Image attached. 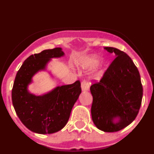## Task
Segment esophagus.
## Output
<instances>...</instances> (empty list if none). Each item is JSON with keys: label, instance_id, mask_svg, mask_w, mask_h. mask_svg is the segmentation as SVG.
Instances as JSON below:
<instances>
[{"label": "esophagus", "instance_id": "esophagus-1", "mask_svg": "<svg viewBox=\"0 0 154 154\" xmlns=\"http://www.w3.org/2000/svg\"><path fill=\"white\" fill-rule=\"evenodd\" d=\"M81 88L82 91H88L89 88V85L88 83V82L85 81V80H83V81L81 82Z\"/></svg>", "mask_w": 154, "mask_h": 154}]
</instances>
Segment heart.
<instances>
[{
	"label": "heart",
	"mask_w": 154,
	"mask_h": 154,
	"mask_svg": "<svg viewBox=\"0 0 154 154\" xmlns=\"http://www.w3.org/2000/svg\"><path fill=\"white\" fill-rule=\"evenodd\" d=\"M99 55H95V54H92V55H86V56L83 57L80 59L79 62V65L81 66L82 68L85 69H90L94 68L99 63ZM107 68V62H103L99 67L96 69L95 72H94V76L96 78H100L101 76L103 75L105 71Z\"/></svg>",
	"instance_id": "heart-1"
}]
</instances>
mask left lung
<instances>
[{
    "instance_id": "obj_1",
    "label": "left lung",
    "mask_w": 154,
    "mask_h": 154,
    "mask_svg": "<svg viewBox=\"0 0 154 154\" xmlns=\"http://www.w3.org/2000/svg\"><path fill=\"white\" fill-rule=\"evenodd\" d=\"M116 58L99 82L91 85V114L94 124L104 132H117L137 117L143 97L140 75L130 57L112 47H105Z\"/></svg>"
}]
</instances>
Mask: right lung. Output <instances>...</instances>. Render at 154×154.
I'll return each mask as SVG.
<instances>
[{"instance_id":"obj_1","label":"right lung","mask_w":154,"mask_h":154,"mask_svg":"<svg viewBox=\"0 0 154 154\" xmlns=\"http://www.w3.org/2000/svg\"><path fill=\"white\" fill-rule=\"evenodd\" d=\"M64 55L61 48L30 55L16 75L12 103L20 120L34 133L50 134L62 130L68 123L73 106L82 92L79 81L57 86L41 96H35L28 90V85L36 73L45 71L51 58Z\"/></svg>"}]
</instances>
